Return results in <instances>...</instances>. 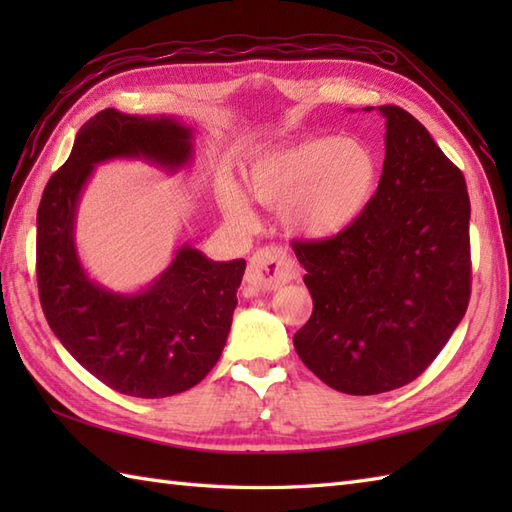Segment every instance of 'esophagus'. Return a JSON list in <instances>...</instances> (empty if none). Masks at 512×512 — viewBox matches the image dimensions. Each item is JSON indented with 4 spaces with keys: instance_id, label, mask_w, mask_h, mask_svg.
<instances>
[{
    "instance_id": "obj_1",
    "label": "esophagus",
    "mask_w": 512,
    "mask_h": 512,
    "mask_svg": "<svg viewBox=\"0 0 512 512\" xmlns=\"http://www.w3.org/2000/svg\"><path fill=\"white\" fill-rule=\"evenodd\" d=\"M297 275L292 257L279 246H266L250 257L246 281L257 292H273Z\"/></svg>"
}]
</instances>
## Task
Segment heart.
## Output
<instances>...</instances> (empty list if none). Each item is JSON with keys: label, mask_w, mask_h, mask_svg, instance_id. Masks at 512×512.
Listing matches in <instances>:
<instances>
[{"label": "heart", "mask_w": 512, "mask_h": 512, "mask_svg": "<svg viewBox=\"0 0 512 512\" xmlns=\"http://www.w3.org/2000/svg\"><path fill=\"white\" fill-rule=\"evenodd\" d=\"M248 193L266 206H281L292 233L330 239L361 220L380 187V160L363 140L317 136L262 151L246 162ZM220 206L239 226L255 222L253 206L233 182L220 184Z\"/></svg>", "instance_id": "heart-1"}]
</instances>
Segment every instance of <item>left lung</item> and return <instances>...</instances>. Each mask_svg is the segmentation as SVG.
Returning a JSON list of instances; mask_svg holds the SVG:
<instances>
[{
	"label": "left lung",
	"instance_id": "obj_1",
	"mask_svg": "<svg viewBox=\"0 0 512 512\" xmlns=\"http://www.w3.org/2000/svg\"><path fill=\"white\" fill-rule=\"evenodd\" d=\"M378 112L385 162L369 211L350 231L292 246L314 303L292 339L295 350L325 385L352 396L418 378L471 297V202L462 171L402 107Z\"/></svg>",
	"mask_w": 512,
	"mask_h": 512
}]
</instances>
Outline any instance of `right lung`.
Wrapping results in <instances>:
<instances>
[{
  "label": "right lung",
  "instance_id": "1",
  "mask_svg": "<svg viewBox=\"0 0 512 512\" xmlns=\"http://www.w3.org/2000/svg\"><path fill=\"white\" fill-rule=\"evenodd\" d=\"M107 160H143L178 173L193 162V129L176 116L112 107L79 129L37 211L41 308L65 350L107 387L134 398L176 396L220 361L246 262H213L182 244L171 264L136 292L94 281L76 250V209L96 165Z\"/></svg>",
  "mask_w": 512,
  "mask_h": 512
}]
</instances>
